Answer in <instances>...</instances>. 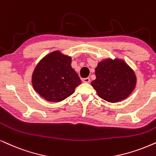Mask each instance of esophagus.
Wrapping results in <instances>:
<instances>
[{
	"mask_svg": "<svg viewBox=\"0 0 156 156\" xmlns=\"http://www.w3.org/2000/svg\"><path fill=\"white\" fill-rule=\"evenodd\" d=\"M82 81H83V82H85V83H89V82H90V79L89 78V77L84 78V79H83V80H82Z\"/></svg>",
	"mask_w": 156,
	"mask_h": 156,
	"instance_id": "obj_1",
	"label": "esophagus"
}]
</instances>
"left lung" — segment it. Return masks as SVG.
<instances>
[{
  "label": "left lung",
  "mask_w": 156,
  "mask_h": 156,
  "mask_svg": "<svg viewBox=\"0 0 156 156\" xmlns=\"http://www.w3.org/2000/svg\"><path fill=\"white\" fill-rule=\"evenodd\" d=\"M96 79L91 85L98 95L109 102L126 99L135 88L137 78L134 71L123 59L105 58L95 68Z\"/></svg>",
  "instance_id": "8db88e82"
}]
</instances>
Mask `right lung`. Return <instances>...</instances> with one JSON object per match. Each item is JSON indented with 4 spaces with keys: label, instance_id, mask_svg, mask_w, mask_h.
Here are the masks:
<instances>
[{
    "label": "right lung",
    "instance_id": "obj_1",
    "mask_svg": "<svg viewBox=\"0 0 156 156\" xmlns=\"http://www.w3.org/2000/svg\"><path fill=\"white\" fill-rule=\"evenodd\" d=\"M71 64L72 58L59 51L46 55L32 74L34 90L48 102H61L69 97L82 83Z\"/></svg>",
    "mask_w": 156,
    "mask_h": 156
}]
</instances>
